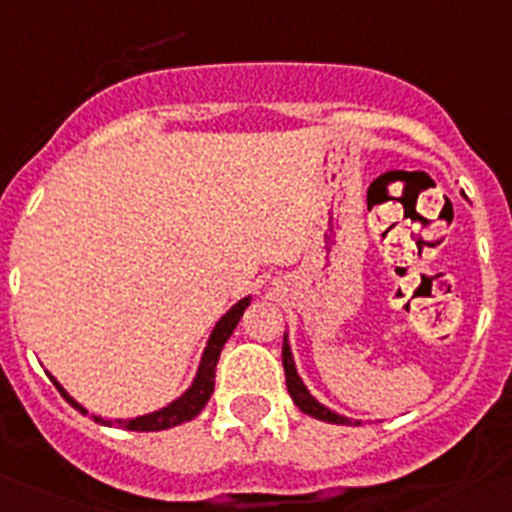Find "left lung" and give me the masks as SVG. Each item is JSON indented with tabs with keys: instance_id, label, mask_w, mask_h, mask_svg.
<instances>
[{
	"instance_id": "8db88e82",
	"label": "left lung",
	"mask_w": 512,
	"mask_h": 512,
	"mask_svg": "<svg viewBox=\"0 0 512 512\" xmlns=\"http://www.w3.org/2000/svg\"><path fill=\"white\" fill-rule=\"evenodd\" d=\"M281 362H284V374H286V389H289L291 399H294V405L299 407L301 412L306 415L316 417V420L324 422H334V425H359V420H352V417H344L339 412L329 410L326 405H321L319 399L309 392V387L304 384V379L299 377L296 372V362L294 354H291V344H289V334H284V349H281Z\"/></svg>"
}]
</instances>
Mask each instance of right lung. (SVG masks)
<instances>
[{"instance_id": "1", "label": "right lung", "mask_w": 512, "mask_h": 512, "mask_svg": "<svg viewBox=\"0 0 512 512\" xmlns=\"http://www.w3.org/2000/svg\"><path fill=\"white\" fill-rule=\"evenodd\" d=\"M248 304H251V296H243L241 301H236V304H233L231 309H228L226 314L216 321L211 337H208V342H206V349H203V354H201V362H198L196 377H193L191 387L180 394V397H175L173 402H168V405L160 407V410H153V412H148V415H140V417H130V420H107V417H100V415H92V420L100 422V425H123V427H128V430H135V432L168 430V427L183 425V422L193 420V417H196L198 412L206 407L208 399H211L213 384H216V364H218V357H221V349H223V344L231 339L233 329H236V324L241 321L243 311L248 309ZM50 379H52V384L60 389L62 397H65L67 402L75 407V410H80L82 415H90V412H87L85 407H82L80 402H77V399L72 397V394L67 392V389L62 387L55 377H52V374H50Z\"/></svg>"}]
</instances>
